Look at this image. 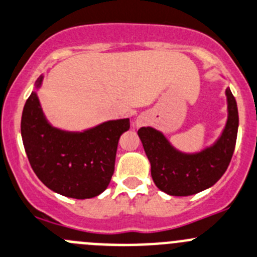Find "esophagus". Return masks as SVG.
I'll return each instance as SVG.
<instances>
[{"label":"esophagus","mask_w":257,"mask_h":257,"mask_svg":"<svg viewBox=\"0 0 257 257\" xmlns=\"http://www.w3.org/2000/svg\"><path fill=\"white\" fill-rule=\"evenodd\" d=\"M144 123H145V118L141 116H139L138 119H136V126H143Z\"/></svg>","instance_id":"34e87169"}]
</instances>
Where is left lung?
Listing matches in <instances>:
<instances>
[{"label":"left lung","instance_id":"1","mask_svg":"<svg viewBox=\"0 0 257 257\" xmlns=\"http://www.w3.org/2000/svg\"><path fill=\"white\" fill-rule=\"evenodd\" d=\"M226 127L217 143L200 153H179L153 127H141L138 131L151 164V177L159 189L170 195L187 197L212 187L221 179L233 155L238 130L237 103L229 88L226 89Z\"/></svg>","mask_w":257,"mask_h":257}]
</instances>
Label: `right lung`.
<instances>
[{"label":"right lung","mask_w":257,"mask_h":257,"mask_svg":"<svg viewBox=\"0 0 257 257\" xmlns=\"http://www.w3.org/2000/svg\"><path fill=\"white\" fill-rule=\"evenodd\" d=\"M128 128V118L103 122L84 133L55 128L46 121L35 92L21 117L24 148L34 173L49 189L75 199L93 198L108 187L119 136Z\"/></svg>","instance_id":"obj_1"}]
</instances>
